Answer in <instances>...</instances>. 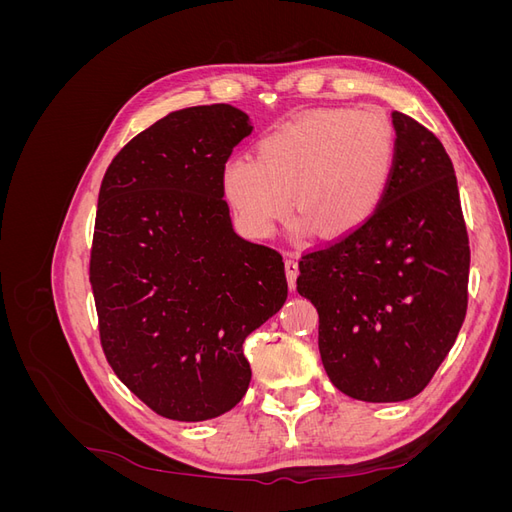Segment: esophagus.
<instances>
[{
	"label": "esophagus",
	"instance_id": "obj_1",
	"mask_svg": "<svg viewBox=\"0 0 512 512\" xmlns=\"http://www.w3.org/2000/svg\"><path fill=\"white\" fill-rule=\"evenodd\" d=\"M284 267H286V277H288V286L290 290H294V286H297V275H299V262L294 256H288L284 260Z\"/></svg>",
	"mask_w": 512,
	"mask_h": 512
}]
</instances>
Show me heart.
Masks as SVG:
<instances>
[{"label": "heart", "instance_id": "b5f03b06", "mask_svg": "<svg viewBox=\"0 0 512 512\" xmlns=\"http://www.w3.org/2000/svg\"><path fill=\"white\" fill-rule=\"evenodd\" d=\"M395 130L378 108H331L267 134L254 158H232L222 190L241 224L275 232L292 207L324 235H346L374 218L395 166Z\"/></svg>", "mask_w": 512, "mask_h": 512}]
</instances>
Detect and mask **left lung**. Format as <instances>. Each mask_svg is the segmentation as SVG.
<instances>
[{"label":"left lung","mask_w":512,"mask_h":512,"mask_svg":"<svg viewBox=\"0 0 512 512\" xmlns=\"http://www.w3.org/2000/svg\"><path fill=\"white\" fill-rule=\"evenodd\" d=\"M395 166L374 218L307 252L297 290L318 309V348L348 397L389 404L421 393L468 309L470 245L442 143L393 113Z\"/></svg>","instance_id":"obj_1"}]
</instances>
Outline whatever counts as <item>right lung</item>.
Wrapping results in <instances>:
<instances>
[{
	"label": "right lung",
	"mask_w": 512,
	"mask_h": 512,
	"mask_svg": "<svg viewBox=\"0 0 512 512\" xmlns=\"http://www.w3.org/2000/svg\"><path fill=\"white\" fill-rule=\"evenodd\" d=\"M250 117L190 106L113 158L100 185L89 282L108 365L160 416L207 421L252 380L243 342L288 297L282 254L239 237L222 170Z\"/></svg>",
	"instance_id": "add662e5"
}]
</instances>
